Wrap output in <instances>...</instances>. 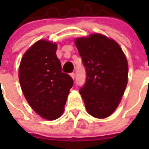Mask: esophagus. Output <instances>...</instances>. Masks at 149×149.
I'll list each match as a JSON object with an SVG mask.
<instances>
[{"instance_id": "esophagus-1", "label": "esophagus", "mask_w": 149, "mask_h": 149, "mask_svg": "<svg viewBox=\"0 0 149 149\" xmlns=\"http://www.w3.org/2000/svg\"><path fill=\"white\" fill-rule=\"evenodd\" d=\"M70 76L72 77V79H73V80H74V77H75V74H74V72H72V73H70Z\"/></svg>"}]
</instances>
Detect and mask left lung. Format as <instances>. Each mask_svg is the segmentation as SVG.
I'll return each instance as SVG.
<instances>
[{
	"label": "left lung",
	"instance_id": "8db88e82",
	"mask_svg": "<svg viewBox=\"0 0 149 149\" xmlns=\"http://www.w3.org/2000/svg\"><path fill=\"white\" fill-rule=\"evenodd\" d=\"M86 70V82L80 88L87 112L104 119L116 109L125 90L128 65L120 46L101 34L75 41Z\"/></svg>",
	"mask_w": 149,
	"mask_h": 149
}]
</instances>
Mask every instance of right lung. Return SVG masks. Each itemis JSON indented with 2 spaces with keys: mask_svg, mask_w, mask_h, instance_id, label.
I'll return each instance as SVG.
<instances>
[{
  "mask_svg": "<svg viewBox=\"0 0 149 149\" xmlns=\"http://www.w3.org/2000/svg\"><path fill=\"white\" fill-rule=\"evenodd\" d=\"M56 45L39 40L24 54L19 67V82L24 95L34 111L48 120L63 114L74 84L63 73L56 54Z\"/></svg>",
  "mask_w": 149,
  "mask_h": 149,
  "instance_id": "1",
  "label": "right lung"
}]
</instances>
